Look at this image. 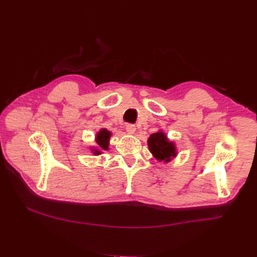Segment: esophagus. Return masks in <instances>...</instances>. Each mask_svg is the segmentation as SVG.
<instances>
[{
  "label": "esophagus",
  "instance_id": "1",
  "mask_svg": "<svg viewBox=\"0 0 257 257\" xmlns=\"http://www.w3.org/2000/svg\"><path fill=\"white\" fill-rule=\"evenodd\" d=\"M125 128H126V132H127L128 134H131V135L135 134V132H136V126L134 125V124H127Z\"/></svg>",
  "mask_w": 257,
  "mask_h": 257
}]
</instances>
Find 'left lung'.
<instances>
[{"label": "left lung", "mask_w": 257, "mask_h": 257, "mask_svg": "<svg viewBox=\"0 0 257 257\" xmlns=\"http://www.w3.org/2000/svg\"><path fill=\"white\" fill-rule=\"evenodd\" d=\"M148 147L154 159L168 163L177 157L176 145L170 142L163 131L153 133L148 138Z\"/></svg>", "instance_id": "1"}]
</instances>
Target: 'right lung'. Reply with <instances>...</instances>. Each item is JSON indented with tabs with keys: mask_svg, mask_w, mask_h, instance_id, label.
<instances>
[{
	"mask_svg": "<svg viewBox=\"0 0 257 257\" xmlns=\"http://www.w3.org/2000/svg\"><path fill=\"white\" fill-rule=\"evenodd\" d=\"M111 137V132L106 128H100L95 135V143L97 144L96 147H92L91 151L94 155L102 154L103 151L108 150L109 148V141Z\"/></svg>",
	"mask_w": 257,
	"mask_h": 257,
	"instance_id": "1",
	"label": "right lung"
}]
</instances>
